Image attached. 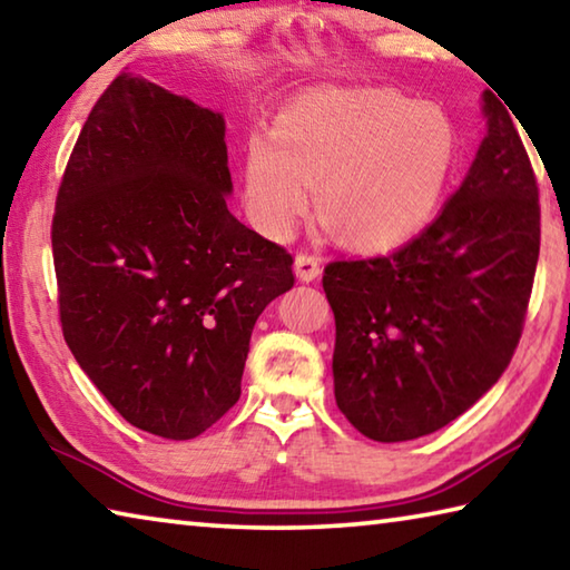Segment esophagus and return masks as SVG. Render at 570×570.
<instances>
[{"instance_id":"1","label":"esophagus","mask_w":570,"mask_h":570,"mask_svg":"<svg viewBox=\"0 0 570 570\" xmlns=\"http://www.w3.org/2000/svg\"><path fill=\"white\" fill-rule=\"evenodd\" d=\"M294 272L298 276V282H316L322 274V264L320 258L312 256V254H298L296 262H294Z\"/></svg>"}]
</instances>
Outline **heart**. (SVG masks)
<instances>
[{
  "label": "heart",
  "mask_w": 570,
  "mask_h": 570,
  "mask_svg": "<svg viewBox=\"0 0 570 570\" xmlns=\"http://www.w3.org/2000/svg\"><path fill=\"white\" fill-rule=\"evenodd\" d=\"M458 135L435 105L397 90H312L276 120V140L254 138L246 190L268 234L306 214L356 250H382L428 224L448 186Z\"/></svg>",
  "instance_id": "b5f03b06"
}]
</instances>
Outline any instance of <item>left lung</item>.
<instances>
[{
    "label": "left lung",
    "instance_id": "1",
    "mask_svg": "<svg viewBox=\"0 0 570 570\" xmlns=\"http://www.w3.org/2000/svg\"><path fill=\"white\" fill-rule=\"evenodd\" d=\"M488 135L440 216L387 256L324 268L336 407L364 438L430 435L505 372L525 324L540 250L533 166L493 92Z\"/></svg>",
    "mask_w": 570,
    "mask_h": 570
}]
</instances>
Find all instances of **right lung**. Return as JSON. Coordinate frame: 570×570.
Instances as JSON below:
<instances>
[{
	"label": "right lung",
	"mask_w": 570,
	"mask_h": 570,
	"mask_svg": "<svg viewBox=\"0 0 570 570\" xmlns=\"http://www.w3.org/2000/svg\"><path fill=\"white\" fill-rule=\"evenodd\" d=\"M224 115L122 70L57 190L65 342L138 430L190 440L240 397L250 332L294 258L230 216Z\"/></svg>",
	"instance_id": "right-lung-1"
}]
</instances>
